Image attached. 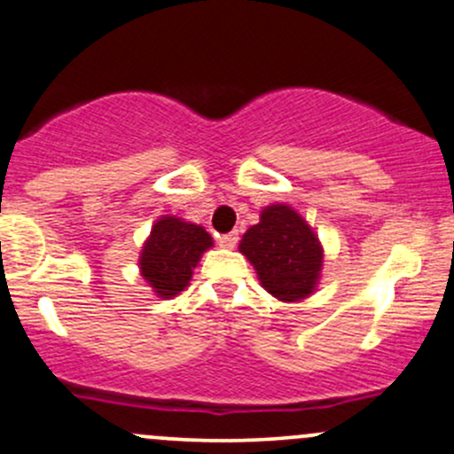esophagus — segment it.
Segmentation results:
<instances>
[{
    "mask_svg": "<svg viewBox=\"0 0 454 454\" xmlns=\"http://www.w3.org/2000/svg\"><path fill=\"white\" fill-rule=\"evenodd\" d=\"M237 241H239V235H237V232H228V235L219 237V246L228 247V250H232V247L237 246Z\"/></svg>",
    "mask_w": 454,
    "mask_h": 454,
    "instance_id": "esophagus-1",
    "label": "esophagus"
}]
</instances>
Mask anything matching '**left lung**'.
I'll use <instances>...</instances> for the list:
<instances>
[{"label": "left lung", "mask_w": 454, "mask_h": 454, "mask_svg": "<svg viewBox=\"0 0 454 454\" xmlns=\"http://www.w3.org/2000/svg\"><path fill=\"white\" fill-rule=\"evenodd\" d=\"M239 252L254 265L261 285L283 302L309 298L317 287L324 250L313 228L287 204L261 211V222L243 235Z\"/></svg>", "instance_id": "left-lung-1"}]
</instances>
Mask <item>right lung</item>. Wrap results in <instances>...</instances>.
<instances>
[{
	"label": "right lung",
	"mask_w": 454,
	"mask_h": 454,
	"mask_svg": "<svg viewBox=\"0 0 454 454\" xmlns=\"http://www.w3.org/2000/svg\"><path fill=\"white\" fill-rule=\"evenodd\" d=\"M213 247V237L198 223L163 215L143 243L139 270L159 298H174L193 276L200 256Z\"/></svg>",
	"instance_id": "right-lung-1"
}]
</instances>
